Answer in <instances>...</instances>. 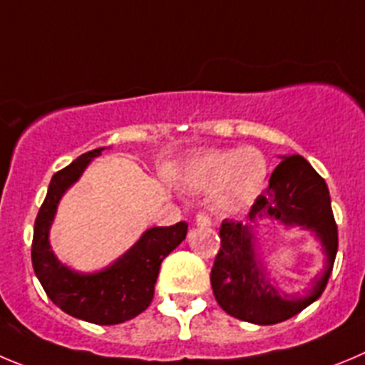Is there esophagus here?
Returning a JSON list of instances; mask_svg holds the SVG:
<instances>
[{
	"label": "esophagus",
	"mask_w": 365,
	"mask_h": 365,
	"mask_svg": "<svg viewBox=\"0 0 365 365\" xmlns=\"http://www.w3.org/2000/svg\"><path fill=\"white\" fill-rule=\"evenodd\" d=\"M196 225H198V227H202V229H207V227H210V217L207 216V214H203V212H200V214H196Z\"/></svg>",
	"instance_id": "34e87169"
}]
</instances>
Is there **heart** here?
Returning a JSON list of instances; mask_svg holds the SVG:
<instances>
[{"mask_svg": "<svg viewBox=\"0 0 365 365\" xmlns=\"http://www.w3.org/2000/svg\"><path fill=\"white\" fill-rule=\"evenodd\" d=\"M267 176L268 162L259 149H223L194 158L180 176V183L194 192H212V209L234 214L259 198Z\"/></svg>", "mask_w": 365, "mask_h": 365, "instance_id": "heart-1", "label": "heart"}]
</instances>
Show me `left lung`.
<instances>
[{"label": "left lung", "instance_id": "obj_1", "mask_svg": "<svg viewBox=\"0 0 365 365\" xmlns=\"http://www.w3.org/2000/svg\"><path fill=\"white\" fill-rule=\"evenodd\" d=\"M268 189L255 200L247 223L223 220L221 248L210 272L217 304L240 321L268 326L288 321L321 297L339 248L331 198L322 176L301 155L279 156ZM272 219L287 228L308 230L322 243L325 268L304 294L277 290L259 248V221Z\"/></svg>", "mask_w": 365, "mask_h": 365}]
</instances>
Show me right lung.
Here are the masks:
<instances>
[{
	"instance_id": "obj_1",
	"label": "right lung",
	"mask_w": 365,
	"mask_h": 365,
	"mask_svg": "<svg viewBox=\"0 0 365 365\" xmlns=\"http://www.w3.org/2000/svg\"><path fill=\"white\" fill-rule=\"evenodd\" d=\"M106 148L93 149L52 176L48 192L34 225L32 264L50 301L68 315L101 326L120 324L151 304L160 264L187 236V223L148 229L131 248L97 272H77L57 259L50 229L61 198L79 182L90 162Z\"/></svg>"
}]
</instances>
